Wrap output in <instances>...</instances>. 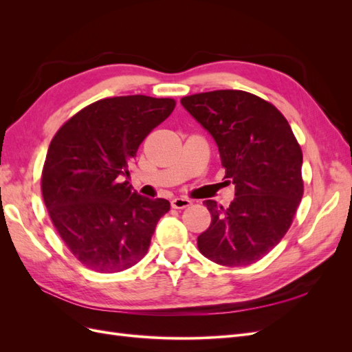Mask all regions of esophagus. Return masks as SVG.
I'll return each instance as SVG.
<instances>
[{"instance_id":"34e87169","label":"esophagus","mask_w":352,"mask_h":352,"mask_svg":"<svg viewBox=\"0 0 352 352\" xmlns=\"http://www.w3.org/2000/svg\"><path fill=\"white\" fill-rule=\"evenodd\" d=\"M190 204H192V201L190 199H188V198H175V199H172V207L173 208H177V210H182V208H186V207H189Z\"/></svg>"}]
</instances>
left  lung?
Wrapping results in <instances>:
<instances>
[{
    "mask_svg": "<svg viewBox=\"0 0 352 352\" xmlns=\"http://www.w3.org/2000/svg\"><path fill=\"white\" fill-rule=\"evenodd\" d=\"M180 102L214 138L236 195L228 208L204 202L211 225L198 250L226 267L257 263L282 241L301 202V146L285 116L254 94L220 89Z\"/></svg>",
    "mask_w": 352,
    "mask_h": 352,
    "instance_id": "1",
    "label": "left lung"
}]
</instances>
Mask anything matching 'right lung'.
<instances>
[{"instance_id": "right-lung-1", "label": "right lung", "mask_w": 352, "mask_h": 352, "mask_svg": "<svg viewBox=\"0 0 352 352\" xmlns=\"http://www.w3.org/2000/svg\"><path fill=\"white\" fill-rule=\"evenodd\" d=\"M175 107L173 98L146 95L104 98L70 117L52 138L42 197L63 242L85 267L117 273L145 257L170 202L136 194L123 176L146 135Z\"/></svg>"}]
</instances>
